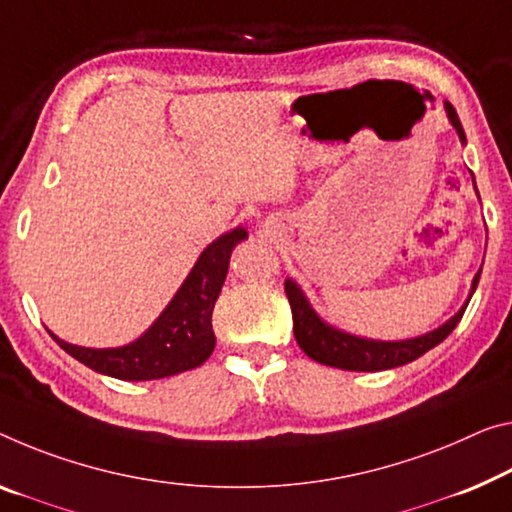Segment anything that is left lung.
I'll return each mask as SVG.
<instances>
[{"label":"left lung","mask_w":512,"mask_h":512,"mask_svg":"<svg viewBox=\"0 0 512 512\" xmlns=\"http://www.w3.org/2000/svg\"><path fill=\"white\" fill-rule=\"evenodd\" d=\"M446 114L448 119H451L453 128L458 130L460 139L465 141V130H462L460 119L458 114H455L451 102H446ZM478 279H481V272L476 274L474 286H471V295H474V290L478 286ZM283 290H286L290 309H293L295 338L306 355L325 366L345 368V371H368V373L387 371V368L410 364V361L426 355L430 348H435L437 343H442L444 338L453 332L460 318L465 316V309L469 304L467 302L462 306L451 320L444 322V325L435 329V332L419 338H410V341L384 343V341H368V338H357V336L338 332V329L327 327L325 322L313 313L311 306L306 304L302 290L297 288L293 281H286Z\"/></svg>","instance_id":"8db88e82"}]
</instances>
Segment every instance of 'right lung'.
<instances>
[{
	"label": "right lung",
	"instance_id": "right-lung-1",
	"mask_svg": "<svg viewBox=\"0 0 512 512\" xmlns=\"http://www.w3.org/2000/svg\"><path fill=\"white\" fill-rule=\"evenodd\" d=\"M245 238V229H233L208 245L174 300L135 343L123 348L91 350L59 341L54 334L52 338L70 357L116 380H160L201 366L215 350L212 309L229 272L231 249Z\"/></svg>",
	"mask_w": 512,
	"mask_h": 512
}]
</instances>
